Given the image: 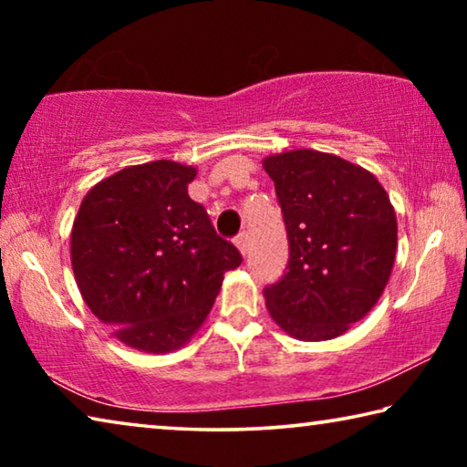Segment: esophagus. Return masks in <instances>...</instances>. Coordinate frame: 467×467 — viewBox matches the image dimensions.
I'll list each match as a JSON object with an SVG mask.
<instances>
[{"label": "esophagus", "instance_id": "1", "mask_svg": "<svg viewBox=\"0 0 467 467\" xmlns=\"http://www.w3.org/2000/svg\"><path fill=\"white\" fill-rule=\"evenodd\" d=\"M234 244H236V247H239V251L243 253V255H244V253H247V249H249V234L247 233H239V234H236V239H234Z\"/></svg>", "mask_w": 467, "mask_h": 467}]
</instances>
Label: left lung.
Listing matches in <instances>:
<instances>
[{"mask_svg":"<svg viewBox=\"0 0 467 467\" xmlns=\"http://www.w3.org/2000/svg\"><path fill=\"white\" fill-rule=\"evenodd\" d=\"M288 234L286 274L264 288L272 319L303 342L342 336L377 305L398 249V220L373 172L336 154L267 156Z\"/></svg>","mask_w":467,"mask_h":467,"instance_id":"8db88e82","label":"left lung"}]
</instances>
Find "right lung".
I'll use <instances>...</instances> for the list:
<instances>
[{
  "label": "right lung",
  "instance_id": "right-lung-1",
  "mask_svg": "<svg viewBox=\"0 0 467 467\" xmlns=\"http://www.w3.org/2000/svg\"><path fill=\"white\" fill-rule=\"evenodd\" d=\"M172 161L128 167L94 185L72 228V267L84 303L117 339L144 352L187 344L243 257L218 236Z\"/></svg>",
  "mask_w": 467,
  "mask_h": 467
}]
</instances>
